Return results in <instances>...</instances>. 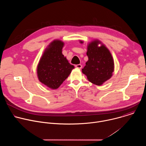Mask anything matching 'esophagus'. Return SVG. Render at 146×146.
<instances>
[{"label": "esophagus", "mask_w": 146, "mask_h": 146, "mask_svg": "<svg viewBox=\"0 0 146 146\" xmlns=\"http://www.w3.org/2000/svg\"><path fill=\"white\" fill-rule=\"evenodd\" d=\"M76 68H78V69H81L82 68V65L81 64H78V65H76Z\"/></svg>", "instance_id": "esophagus-1"}]
</instances>
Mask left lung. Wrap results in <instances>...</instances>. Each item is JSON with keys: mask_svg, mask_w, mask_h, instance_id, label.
Listing matches in <instances>:
<instances>
[{"mask_svg": "<svg viewBox=\"0 0 146 146\" xmlns=\"http://www.w3.org/2000/svg\"><path fill=\"white\" fill-rule=\"evenodd\" d=\"M99 44H100L99 40H95L88 44L87 52L88 60L82 72L90 82L100 86L112 76L114 64L109 50L103 44L98 47Z\"/></svg>", "mask_w": 146, "mask_h": 146, "instance_id": "obj_1", "label": "left lung"}]
</instances>
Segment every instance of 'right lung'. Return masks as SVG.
Wrapping results in <instances>:
<instances>
[{
	"mask_svg": "<svg viewBox=\"0 0 146 146\" xmlns=\"http://www.w3.org/2000/svg\"><path fill=\"white\" fill-rule=\"evenodd\" d=\"M64 44L54 40L45 50L37 66L39 81L51 89H57L74 68L62 53Z\"/></svg>",
	"mask_w": 146,
	"mask_h": 146,
	"instance_id": "right-lung-1",
	"label": "right lung"
}]
</instances>
